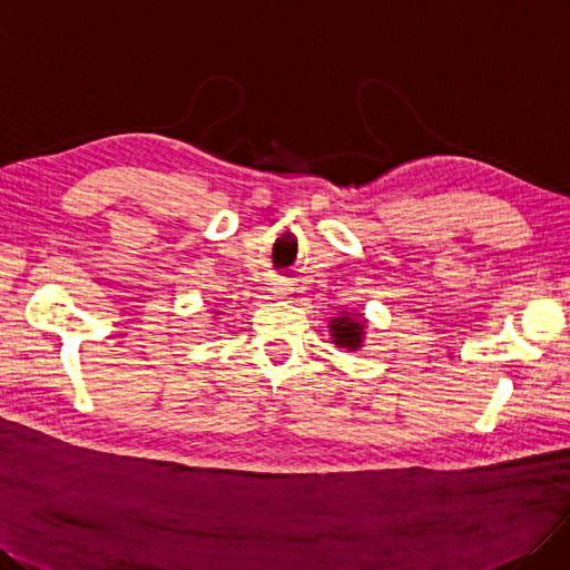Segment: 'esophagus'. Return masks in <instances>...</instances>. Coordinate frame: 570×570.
Listing matches in <instances>:
<instances>
[{
  "label": "esophagus",
  "mask_w": 570,
  "mask_h": 570,
  "mask_svg": "<svg viewBox=\"0 0 570 570\" xmlns=\"http://www.w3.org/2000/svg\"><path fill=\"white\" fill-rule=\"evenodd\" d=\"M272 296L274 298H277V301H288L291 298V286L288 284H274L272 286Z\"/></svg>",
  "instance_id": "1"
}]
</instances>
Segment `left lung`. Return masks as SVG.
Segmentation results:
<instances>
[{"label": "left lung", "instance_id": "obj_1", "mask_svg": "<svg viewBox=\"0 0 570 570\" xmlns=\"http://www.w3.org/2000/svg\"><path fill=\"white\" fill-rule=\"evenodd\" d=\"M328 328H332L334 343L338 347H347V351H357L364 341V320L357 315V312H353V315L341 312L338 317L328 320Z\"/></svg>", "mask_w": 570, "mask_h": 570}]
</instances>
